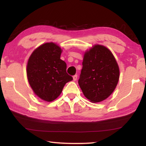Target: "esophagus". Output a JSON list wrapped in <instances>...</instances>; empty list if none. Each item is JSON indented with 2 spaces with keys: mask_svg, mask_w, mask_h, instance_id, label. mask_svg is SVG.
<instances>
[{
  "mask_svg": "<svg viewBox=\"0 0 146 146\" xmlns=\"http://www.w3.org/2000/svg\"><path fill=\"white\" fill-rule=\"evenodd\" d=\"M73 80L75 81L77 80V75H75L73 76Z\"/></svg>",
  "mask_w": 146,
  "mask_h": 146,
  "instance_id": "esophagus-1",
  "label": "esophagus"
}]
</instances>
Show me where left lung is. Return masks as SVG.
Here are the masks:
<instances>
[{
  "label": "left lung",
  "instance_id": "obj_1",
  "mask_svg": "<svg viewBox=\"0 0 146 146\" xmlns=\"http://www.w3.org/2000/svg\"><path fill=\"white\" fill-rule=\"evenodd\" d=\"M119 68L111 52L95 45L84 54L78 84L85 97L93 102L107 98L117 86Z\"/></svg>",
  "mask_w": 146,
  "mask_h": 146
}]
</instances>
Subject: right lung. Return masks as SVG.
<instances>
[{"label": "right lung", "instance_id": "add662e5", "mask_svg": "<svg viewBox=\"0 0 146 146\" xmlns=\"http://www.w3.org/2000/svg\"><path fill=\"white\" fill-rule=\"evenodd\" d=\"M61 53L55 44L46 43L36 49L28 60L29 84L35 93L47 102L56 99L66 84L73 80L66 72V63L60 59Z\"/></svg>", "mask_w": 146, "mask_h": 146}]
</instances>
